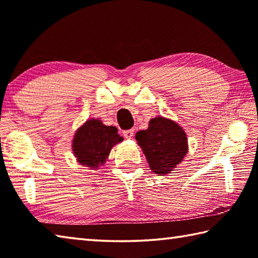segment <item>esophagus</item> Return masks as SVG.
Wrapping results in <instances>:
<instances>
[{
	"mask_svg": "<svg viewBox=\"0 0 258 258\" xmlns=\"http://www.w3.org/2000/svg\"><path fill=\"white\" fill-rule=\"evenodd\" d=\"M122 135H123V136H124L125 138H128V139H130V138H132V137L134 136V129H129V130H123V132H122Z\"/></svg>",
	"mask_w": 258,
	"mask_h": 258,
	"instance_id": "obj_1",
	"label": "esophagus"
}]
</instances>
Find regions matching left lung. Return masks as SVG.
Masks as SVG:
<instances>
[{
    "mask_svg": "<svg viewBox=\"0 0 258 258\" xmlns=\"http://www.w3.org/2000/svg\"><path fill=\"white\" fill-rule=\"evenodd\" d=\"M136 141L145 154L150 168L157 174L172 171L187 154V136L175 122L157 116L148 129L136 134Z\"/></svg>",
    "mask_w": 258,
    "mask_h": 258,
    "instance_id": "obj_1",
    "label": "left lung"
}]
</instances>
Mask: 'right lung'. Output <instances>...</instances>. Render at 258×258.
I'll use <instances>...</instances> for the list:
<instances>
[{"mask_svg":"<svg viewBox=\"0 0 258 258\" xmlns=\"http://www.w3.org/2000/svg\"><path fill=\"white\" fill-rule=\"evenodd\" d=\"M122 141L123 138L117 135L115 126H107L99 120L92 119L77 130L72 151L81 165L95 169L104 164L112 147Z\"/></svg>","mask_w":258,"mask_h":258,"instance_id":"right-lung-1","label":"right lung"}]
</instances>
